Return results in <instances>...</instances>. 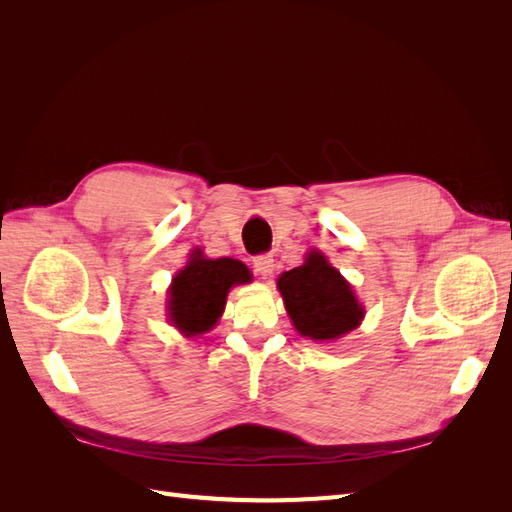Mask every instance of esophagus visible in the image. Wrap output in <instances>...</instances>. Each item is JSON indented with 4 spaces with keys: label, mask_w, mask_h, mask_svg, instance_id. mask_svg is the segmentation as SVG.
Returning a JSON list of instances; mask_svg holds the SVG:
<instances>
[{
    "label": "esophagus",
    "mask_w": 512,
    "mask_h": 512,
    "mask_svg": "<svg viewBox=\"0 0 512 512\" xmlns=\"http://www.w3.org/2000/svg\"><path fill=\"white\" fill-rule=\"evenodd\" d=\"M273 258L269 254H260L254 258V269L260 275H271L273 273Z\"/></svg>",
    "instance_id": "1"
}]
</instances>
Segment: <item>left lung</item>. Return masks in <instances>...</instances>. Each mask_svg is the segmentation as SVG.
<instances>
[{
  "mask_svg": "<svg viewBox=\"0 0 512 512\" xmlns=\"http://www.w3.org/2000/svg\"><path fill=\"white\" fill-rule=\"evenodd\" d=\"M277 288L294 329L314 342L344 337L365 316L352 286L318 250L309 252L301 267L282 273Z\"/></svg>",
  "mask_w": 512,
  "mask_h": 512,
  "instance_id": "1",
  "label": "left lung"
}]
</instances>
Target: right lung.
I'll return each instance as SVG.
<instances>
[{
  "label": "right lung",
  "mask_w": 512,
  "mask_h": 512,
  "mask_svg": "<svg viewBox=\"0 0 512 512\" xmlns=\"http://www.w3.org/2000/svg\"><path fill=\"white\" fill-rule=\"evenodd\" d=\"M252 282V273L235 258H205L194 250L168 288V320L185 337L207 333L220 320L228 290Z\"/></svg>",
  "instance_id": "add662e5"
}]
</instances>
